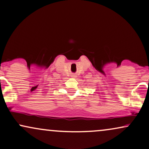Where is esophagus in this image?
<instances>
[{
    "label": "esophagus",
    "mask_w": 149,
    "mask_h": 149,
    "mask_svg": "<svg viewBox=\"0 0 149 149\" xmlns=\"http://www.w3.org/2000/svg\"><path fill=\"white\" fill-rule=\"evenodd\" d=\"M72 76L73 78H75V77H76V75H72V76Z\"/></svg>",
    "instance_id": "esophagus-1"
}]
</instances>
